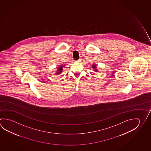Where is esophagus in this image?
Masks as SVG:
<instances>
[{"label":"esophagus","instance_id":"esophagus-1","mask_svg":"<svg viewBox=\"0 0 151 151\" xmlns=\"http://www.w3.org/2000/svg\"><path fill=\"white\" fill-rule=\"evenodd\" d=\"M81 61V59H79L77 61V62H80Z\"/></svg>","mask_w":151,"mask_h":151}]
</instances>
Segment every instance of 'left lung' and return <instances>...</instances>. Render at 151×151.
<instances>
[{
  "mask_svg": "<svg viewBox=\"0 0 151 151\" xmlns=\"http://www.w3.org/2000/svg\"><path fill=\"white\" fill-rule=\"evenodd\" d=\"M92 68L93 69H94V71H95V72H98V70L96 69V65H95V64L93 65Z\"/></svg>",
  "mask_w": 151,
  "mask_h": 151,
  "instance_id": "1",
  "label": "left lung"
}]
</instances>
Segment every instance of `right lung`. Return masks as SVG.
<instances>
[{
    "label": "right lung",
    "instance_id": "obj_1",
    "mask_svg": "<svg viewBox=\"0 0 151 151\" xmlns=\"http://www.w3.org/2000/svg\"><path fill=\"white\" fill-rule=\"evenodd\" d=\"M64 65H62V66H60L58 67V70H57V72H56V74H60V73H61L62 71H63V66H64Z\"/></svg>",
    "mask_w": 151,
    "mask_h": 151
}]
</instances>
